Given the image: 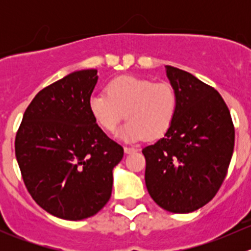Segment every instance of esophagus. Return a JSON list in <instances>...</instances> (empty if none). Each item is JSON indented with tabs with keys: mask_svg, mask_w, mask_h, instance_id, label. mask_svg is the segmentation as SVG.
Here are the masks:
<instances>
[{
	"mask_svg": "<svg viewBox=\"0 0 251 251\" xmlns=\"http://www.w3.org/2000/svg\"><path fill=\"white\" fill-rule=\"evenodd\" d=\"M124 151H125L126 154H130V153H133V151H136L137 149L131 148V147H124Z\"/></svg>",
	"mask_w": 251,
	"mask_h": 251,
	"instance_id": "34e87169",
	"label": "esophagus"
}]
</instances>
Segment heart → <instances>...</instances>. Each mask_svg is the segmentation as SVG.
Here are the masks:
<instances>
[{
	"mask_svg": "<svg viewBox=\"0 0 251 251\" xmlns=\"http://www.w3.org/2000/svg\"><path fill=\"white\" fill-rule=\"evenodd\" d=\"M88 108L96 123L107 132H113L125 115L121 138L126 141L158 140L171 125L178 108V97L168 82H158L138 76L113 78L105 95H92Z\"/></svg>",
	"mask_w": 251,
	"mask_h": 251,
	"instance_id": "obj_1",
	"label": "heart"
}]
</instances>
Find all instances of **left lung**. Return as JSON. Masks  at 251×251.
I'll list each match as a JSON object with an SVG mask.
<instances>
[{
	"label": "left lung",
	"instance_id": "obj_1",
	"mask_svg": "<svg viewBox=\"0 0 251 251\" xmlns=\"http://www.w3.org/2000/svg\"><path fill=\"white\" fill-rule=\"evenodd\" d=\"M178 97L174 124L156 143L143 148L146 186L164 210L187 214L209 203L227 175L234 126L224 98L184 70L166 65Z\"/></svg>",
	"mask_w": 251,
	"mask_h": 251
}]
</instances>
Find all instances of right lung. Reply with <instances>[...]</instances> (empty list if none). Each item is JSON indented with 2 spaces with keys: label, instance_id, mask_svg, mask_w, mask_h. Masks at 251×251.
<instances>
[{
  "label": "right lung",
  "instance_id": "add662e5",
  "mask_svg": "<svg viewBox=\"0 0 251 251\" xmlns=\"http://www.w3.org/2000/svg\"><path fill=\"white\" fill-rule=\"evenodd\" d=\"M96 69L74 72L40 91L25 110L16 156L30 196L59 219L97 214L111 196L124 148L96 124L88 100Z\"/></svg>",
  "mask_w": 251,
  "mask_h": 251
}]
</instances>
